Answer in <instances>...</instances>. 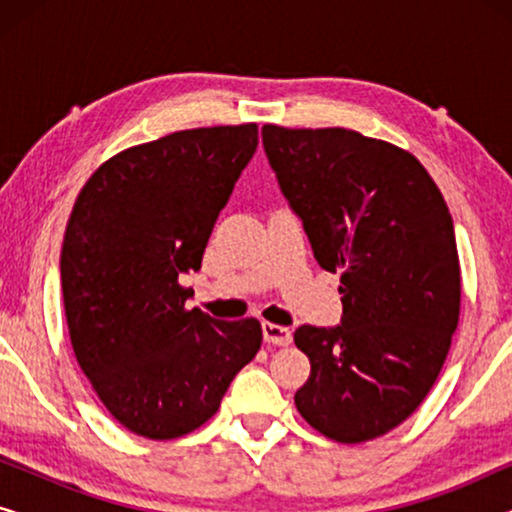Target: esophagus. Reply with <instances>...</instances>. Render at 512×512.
<instances>
[{
	"label": "esophagus",
	"instance_id": "1",
	"mask_svg": "<svg viewBox=\"0 0 512 512\" xmlns=\"http://www.w3.org/2000/svg\"><path fill=\"white\" fill-rule=\"evenodd\" d=\"M263 338H265V342H268V345L286 347V345H291L293 333H291V328L270 324V321H263Z\"/></svg>",
	"mask_w": 512,
	"mask_h": 512
}]
</instances>
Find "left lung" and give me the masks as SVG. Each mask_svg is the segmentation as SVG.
Returning <instances> with one entry per match:
<instances>
[{
    "mask_svg": "<svg viewBox=\"0 0 512 512\" xmlns=\"http://www.w3.org/2000/svg\"><path fill=\"white\" fill-rule=\"evenodd\" d=\"M263 149L317 263L342 272L340 324L293 333L312 366L293 401L326 438L366 443L419 408L450 352L461 303L450 209L412 153L361 132L263 125Z\"/></svg>",
    "mask_w": 512,
    "mask_h": 512,
    "instance_id": "1",
    "label": "left lung"
}]
</instances>
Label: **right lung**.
I'll use <instances>...</instances> for the list:
<instances>
[{
    "label": "right lung",
    "instance_id": "right-lung-1",
    "mask_svg": "<svg viewBox=\"0 0 512 512\" xmlns=\"http://www.w3.org/2000/svg\"><path fill=\"white\" fill-rule=\"evenodd\" d=\"M256 146V123L172 132L116 153L74 202L60 254L69 338L104 408L137 436L198 429L261 349L256 319L186 310L179 284L200 270Z\"/></svg>",
    "mask_w": 512,
    "mask_h": 512
}]
</instances>
